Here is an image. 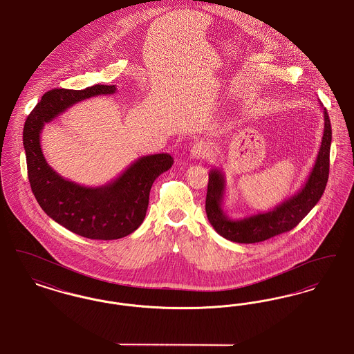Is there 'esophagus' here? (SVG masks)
<instances>
[{"mask_svg": "<svg viewBox=\"0 0 354 354\" xmlns=\"http://www.w3.org/2000/svg\"><path fill=\"white\" fill-rule=\"evenodd\" d=\"M212 151H214V146L209 140H199L191 147L189 153H191V158L194 159H204L211 156Z\"/></svg>", "mask_w": 354, "mask_h": 354, "instance_id": "esophagus-1", "label": "esophagus"}]
</instances>
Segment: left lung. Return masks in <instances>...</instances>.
Here are the masks:
<instances>
[{
    "mask_svg": "<svg viewBox=\"0 0 354 354\" xmlns=\"http://www.w3.org/2000/svg\"><path fill=\"white\" fill-rule=\"evenodd\" d=\"M322 107V104H321ZM324 134L315 166L303 187L290 198L267 212H257L240 219L230 218L224 209L225 176L221 169H212L208 174L205 212L214 230L227 240L235 243H259L295 228L319 203L329 176V152L332 143V127L325 107Z\"/></svg>",
    "mask_w": 354,
    "mask_h": 354,
    "instance_id": "left-lung-1",
    "label": "left lung"
}]
</instances>
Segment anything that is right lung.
Returning <instances> with one entry per match:
<instances>
[{
  "mask_svg": "<svg viewBox=\"0 0 354 354\" xmlns=\"http://www.w3.org/2000/svg\"><path fill=\"white\" fill-rule=\"evenodd\" d=\"M115 91V84H95L84 90L53 88L44 94L24 126L28 176L37 202L68 231L95 240H115L138 230L147 212L152 183L172 167L174 158L167 152L140 156L111 182L86 187L51 169L41 149V133L46 123L73 104Z\"/></svg>",
  "mask_w": 354,
  "mask_h": 354,
  "instance_id": "add662e5",
  "label": "right lung"
}]
</instances>
